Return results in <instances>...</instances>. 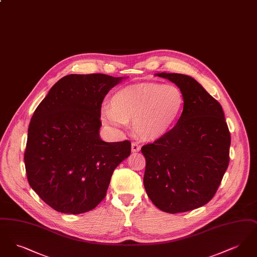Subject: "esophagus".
Segmentation results:
<instances>
[{
	"instance_id": "obj_1",
	"label": "esophagus",
	"mask_w": 257,
	"mask_h": 257,
	"mask_svg": "<svg viewBox=\"0 0 257 257\" xmlns=\"http://www.w3.org/2000/svg\"><path fill=\"white\" fill-rule=\"evenodd\" d=\"M141 150V146L138 143H132V152H138Z\"/></svg>"
}]
</instances>
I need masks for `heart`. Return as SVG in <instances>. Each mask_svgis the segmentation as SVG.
Returning a JSON list of instances; mask_svg holds the SVG:
<instances>
[{
  "mask_svg": "<svg viewBox=\"0 0 257 257\" xmlns=\"http://www.w3.org/2000/svg\"><path fill=\"white\" fill-rule=\"evenodd\" d=\"M104 107L101 118L105 125L123 128L134 120V130L145 140L155 141L177 122L184 107V96L175 85L140 84L116 90Z\"/></svg>",
  "mask_w": 257,
  "mask_h": 257,
  "instance_id": "1",
  "label": "heart"
}]
</instances>
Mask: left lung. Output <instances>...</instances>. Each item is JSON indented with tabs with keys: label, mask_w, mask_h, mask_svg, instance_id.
<instances>
[{
	"label": "left lung",
	"mask_w": 257,
	"mask_h": 257,
	"mask_svg": "<svg viewBox=\"0 0 257 257\" xmlns=\"http://www.w3.org/2000/svg\"><path fill=\"white\" fill-rule=\"evenodd\" d=\"M174 83L184 96L176 125L142 147L144 184L160 210L175 214L201 207L215 196L229 164L230 133L220 103L184 74H156Z\"/></svg>",
	"instance_id": "8db88e82"
}]
</instances>
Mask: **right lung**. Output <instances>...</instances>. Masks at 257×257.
I'll return each mask as SVG.
<instances>
[{
  "mask_svg": "<svg viewBox=\"0 0 257 257\" xmlns=\"http://www.w3.org/2000/svg\"><path fill=\"white\" fill-rule=\"evenodd\" d=\"M122 77L70 74L61 78L35 110L24 161L28 181L58 212L82 214L104 199L114 169L131 143L100 139L101 105Z\"/></svg>",
  "mask_w": 257,
  "mask_h": 257,
  "instance_id": "obj_1",
  "label": "right lung"
}]
</instances>
